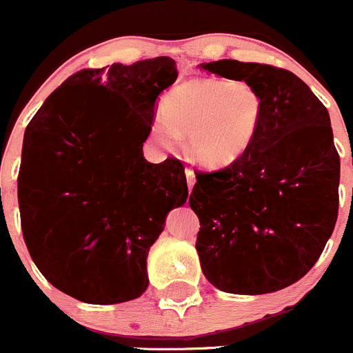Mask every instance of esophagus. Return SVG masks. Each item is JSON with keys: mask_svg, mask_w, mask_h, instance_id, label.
I'll use <instances>...</instances> for the list:
<instances>
[{"mask_svg": "<svg viewBox=\"0 0 353 353\" xmlns=\"http://www.w3.org/2000/svg\"><path fill=\"white\" fill-rule=\"evenodd\" d=\"M185 179H187V187H189V191H191L196 182V174L191 168H185Z\"/></svg>", "mask_w": 353, "mask_h": 353, "instance_id": "1", "label": "esophagus"}]
</instances>
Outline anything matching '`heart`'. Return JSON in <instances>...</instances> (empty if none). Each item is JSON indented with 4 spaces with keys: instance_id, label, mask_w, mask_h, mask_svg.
Segmentation results:
<instances>
[{
    "instance_id": "1",
    "label": "heart",
    "mask_w": 353,
    "mask_h": 353,
    "mask_svg": "<svg viewBox=\"0 0 353 353\" xmlns=\"http://www.w3.org/2000/svg\"><path fill=\"white\" fill-rule=\"evenodd\" d=\"M261 101L242 81L223 77L189 79L171 90L152 121V136L162 146H174L189 136V152L207 168L239 161L256 136Z\"/></svg>"
}]
</instances>
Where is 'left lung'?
Masks as SVG:
<instances>
[{"mask_svg":"<svg viewBox=\"0 0 353 353\" xmlns=\"http://www.w3.org/2000/svg\"><path fill=\"white\" fill-rule=\"evenodd\" d=\"M201 68L244 81L261 101L248 152L221 170L196 171L189 205L199 219L201 270L228 293L277 292L310 272L334 232L339 155L329 113L285 68L236 60Z\"/></svg>","mask_w":353,"mask_h":353,"instance_id":"obj_1","label":"left lung"}]
</instances>
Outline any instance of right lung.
I'll return each instance as SVG.
<instances>
[{
  "instance_id": "1",
  "label": "right lung",
  "mask_w": 353,
  "mask_h": 353,
  "mask_svg": "<svg viewBox=\"0 0 353 353\" xmlns=\"http://www.w3.org/2000/svg\"><path fill=\"white\" fill-rule=\"evenodd\" d=\"M176 76L168 56L83 68L28 123L17 176L24 242L42 276L77 301L138 299L150 245L187 201L182 162L143 157L155 102Z\"/></svg>"
}]
</instances>
